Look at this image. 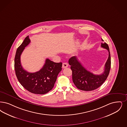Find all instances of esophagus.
Returning <instances> with one entry per match:
<instances>
[{
    "label": "esophagus",
    "mask_w": 127,
    "mask_h": 127,
    "mask_svg": "<svg viewBox=\"0 0 127 127\" xmlns=\"http://www.w3.org/2000/svg\"><path fill=\"white\" fill-rule=\"evenodd\" d=\"M67 66H68V64H67V63L64 62V63H63L62 64V68H66V67H67Z\"/></svg>",
    "instance_id": "obj_1"
}]
</instances>
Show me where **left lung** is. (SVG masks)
I'll list each match as a JSON object with an SVG mask.
<instances>
[{"label":"left lung","mask_w":127,"mask_h":127,"mask_svg":"<svg viewBox=\"0 0 127 127\" xmlns=\"http://www.w3.org/2000/svg\"><path fill=\"white\" fill-rule=\"evenodd\" d=\"M102 41L103 40L101 39ZM101 47L109 52V57L105 64L104 71L101 75H95L87 70L79 61L77 57L73 56L69 59L68 63L72 71V80L76 87L83 91H89L95 90L101 86L106 80L111 68V61L109 48L104 42Z\"/></svg>","instance_id":"obj_1"}]
</instances>
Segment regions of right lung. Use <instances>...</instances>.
Returning a JSON list of instances; mask_svg holds the SVG:
<instances>
[{
	"label": "right lung",
	"instance_id": "obj_1",
	"mask_svg": "<svg viewBox=\"0 0 127 127\" xmlns=\"http://www.w3.org/2000/svg\"><path fill=\"white\" fill-rule=\"evenodd\" d=\"M30 41L27 36L16 50L15 58V75L21 85L28 91L35 94H45L54 87L58 75L62 70V64L47 59L39 71L30 73L25 70L21 64V55Z\"/></svg>",
	"mask_w": 127,
	"mask_h": 127
}]
</instances>
